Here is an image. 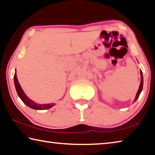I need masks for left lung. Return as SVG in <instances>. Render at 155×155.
<instances>
[{
    "label": "left lung",
    "mask_w": 155,
    "mask_h": 155,
    "mask_svg": "<svg viewBox=\"0 0 155 155\" xmlns=\"http://www.w3.org/2000/svg\"><path fill=\"white\" fill-rule=\"evenodd\" d=\"M140 75H141V82H140V87L138 89V91H137V93L136 94V96H135V98L134 100V102L136 101L137 100V98H139V96H140V94H141V91H142V89H143V74H142V71L140 70Z\"/></svg>",
    "instance_id": "1"
}]
</instances>
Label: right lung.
<instances>
[{"instance_id": "right-lung-1", "label": "right lung", "mask_w": 155, "mask_h": 155, "mask_svg": "<svg viewBox=\"0 0 155 155\" xmlns=\"http://www.w3.org/2000/svg\"><path fill=\"white\" fill-rule=\"evenodd\" d=\"M14 85H15V90H16L18 96L20 97V98L22 100V101L26 104V105L28 106V107H30L31 109H36V110L48 109H51V107H52L54 104H55L54 103L44 104H38L35 103L34 101H33L32 100L28 98V96L26 95L25 93L24 92V91L22 90V89L21 87L19 82H18L17 75H16V71L15 72V74H14Z\"/></svg>"}]
</instances>
